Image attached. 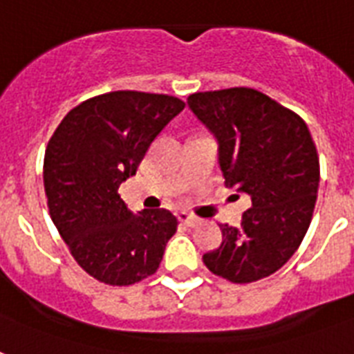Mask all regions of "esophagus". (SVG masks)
<instances>
[{"label":"esophagus","mask_w":354,"mask_h":354,"mask_svg":"<svg viewBox=\"0 0 354 354\" xmlns=\"http://www.w3.org/2000/svg\"><path fill=\"white\" fill-rule=\"evenodd\" d=\"M178 218H180V222H183V224H187V226H196V224H200L198 216L191 215L187 211H180V213H178Z\"/></svg>","instance_id":"esophagus-1"}]
</instances>
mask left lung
<instances>
[{
    "label": "left lung",
    "instance_id": "obj_1",
    "mask_svg": "<svg viewBox=\"0 0 354 354\" xmlns=\"http://www.w3.org/2000/svg\"><path fill=\"white\" fill-rule=\"evenodd\" d=\"M187 104L218 143L227 187L252 207L241 226L221 224L222 242L204 264L232 283L268 277L296 253L313 221L319 160L297 113L252 88L200 91Z\"/></svg>",
    "mask_w": 354,
    "mask_h": 354
}]
</instances>
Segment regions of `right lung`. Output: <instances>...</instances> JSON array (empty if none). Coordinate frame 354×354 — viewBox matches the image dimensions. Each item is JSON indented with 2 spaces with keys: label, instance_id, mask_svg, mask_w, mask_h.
I'll use <instances>...</instances> for the list:
<instances>
[{
  "label": "right lung",
  "instance_id": "right-lung-1",
  "mask_svg": "<svg viewBox=\"0 0 354 354\" xmlns=\"http://www.w3.org/2000/svg\"><path fill=\"white\" fill-rule=\"evenodd\" d=\"M183 108L171 95L110 91L75 106L49 139V215L80 268L101 283L127 286L152 275L176 233L171 211L133 213L118 191Z\"/></svg>",
  "mask_w": 354,
  "mask_h": 354
}]
</instances>
